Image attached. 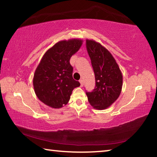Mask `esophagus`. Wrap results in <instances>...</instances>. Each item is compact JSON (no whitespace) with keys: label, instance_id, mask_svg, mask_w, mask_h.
<instances>
[{"label":"esophagus","instance_id":"1","mask_svg":"<svg viewBox=\"0 0 157 157\" xmlns=\"http://www.w3.org/2000/svg\"><path fill=\"white\" fill-rule=\"evenodd\" d=\"M79 83H80V86H81V87L83 86V84H84V83H83V79H80V80H79Z\"/></svg>","mask_w":157,"mask_h":157}]
</instances>
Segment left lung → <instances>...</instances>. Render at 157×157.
I'll return each instance as SVG.
<instances>
[{"label": "left lung", "instance_id": "1", "mask_svg": "<svg viewBox=\"0 0 157 157\" xmlns=\"http://www.w3.org/2000/svg\"><path fill=\"white\" fill-rule=\"evenodd\" d=\"M95 78V87L86 93L89 102L98 110L106 109L118 99L123 87V74L113 55L94 39L86 40Z\"/></svg>", "mask_w": 157, "mask_h": 157}]
</instances>
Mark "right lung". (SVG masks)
Returning a JSON list of instances; mask_svg holds the SVG:
<instances>
[{
  "label": "right lung",
  "mask_w": 157,
  "mask_h": 157,
  "mask_svg": "<svg viewBox=\"0 0 157 157\" xmlns=\"http://www.w3.org/2000/svg\"><path fill=\"white\" fill-rule=\"evenodd\" d=\"M82 44L83 40L78 38L59 41L44 53L34 73L33 86L37 98L46 105L62 108L67 105L73 90L80 86L73 78L70 59Z\"/></svg>",
  "instance_id": "obj_1"
}]
</instances>
